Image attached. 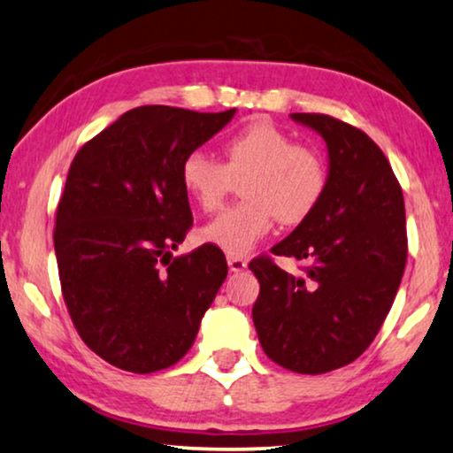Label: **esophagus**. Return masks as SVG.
<instances>
[{"instance_id":"1","label":"esophagus","mask_w":453,"mask_h":453,"mask_svg":"<svg viewBox=\"0 0 453 453\" xmlns=\"http://www.w3.org/2000/svg\"><path fill=\"white\" fill-rule=\"evenodd\" d=\"M227 266H229V271L240 273V271H244L246 266H248V260L244 257H235V254H227Z\"/></svg>"}]
</instances>
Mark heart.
I'll return each instance as SVG.
<instances>
[{
  "label": "heart",
  "mask_w": 453,
  "mask_h": 453,
  "mask_svg": "<svg viewBox=\"0 0 453 453\" xmlns=\"http://www.w3.org/2000/svg\"><path fill=\"white\" fill-rule=\"evenodd\" d=\"M226 164L195 150L180 164L187 195L205 211L221 205L232 176H244V201L227 207L201 229V240L227 254H244L275 226L299 224L314 211L326 188V165L314 150L269 120H252L224 143Z\"/></svg>",
  "instance_id": "b5f03b06"
}]
</instances>
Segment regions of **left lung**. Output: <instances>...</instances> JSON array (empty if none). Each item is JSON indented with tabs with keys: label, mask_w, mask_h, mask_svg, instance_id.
I'll return each instance as SVG.
<instances>
[{
	"label": "left lung",
	"mask_w": 453,
	"mask_h": 453,
	"mask_svg": "<svg viewBox=\"0 0 453 453\" xmlns=\"http://www.w3.org/2000/svg\"><path fill=\"white\" fill-rule=\"evenodd\" d=\"M291 119L326 142V188L271 248L305 260V275H289L269 257L248 265L260 283L252 320L273 361L316 375L355 361L384 324L406 265V215L392 165L365 133L328 114Z\"/></svg>",
	"instance_id": "1"
}]
</instances>
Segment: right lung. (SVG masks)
Listing matches in <instances>:
<instances>
[{"instance_id":"add662e5","label":"right lung","mask_w":453,"mask_h":453,"mask_svg":"<svg viewBox=\"0 0 453 453\" xmlns=\"http://www.w3.org/2000/svg\"><path fill=\"white\" fill-rule=\"evenodd\" d=\"M234 114L139 106L73 157L53 234L61 291L81 341L114 367L180 361L226 281L211 244L165 257L193 227L180 164Z\"/></svg>"}]
</instances>
